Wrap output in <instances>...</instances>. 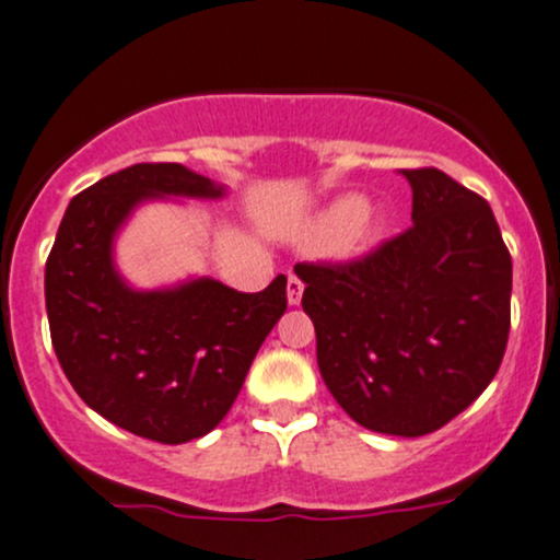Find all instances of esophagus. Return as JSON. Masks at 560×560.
<instances>
[{
	"label": "esophagus",
	"instance_id": "esophagus-1",
	"mask_svg": "<svg viewBox=\"0 0 560 560\" xmlns=\"http://www.w3.org/2000/svg\"><path fill=\"white\" fill-rule=\"evenodd\" d=\"M303 279L295 273H290V281H287V298H290V305H298L300 298H303Z\"/></svg>",
	"mask_w": 560,
	"mask_h": 560
}]
</instances>
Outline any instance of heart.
Returning <instances> with one entry per match:
<instances>
[{"label": "heart", "instance_id": "heart-1", "mask_svg": "<svg viewBox=\"0 0 560 560\" xmlns=\"http://www.w3.org/2000/svg\"><path fill=\"white\" fill-rule=\"evenodd\" d=\"M381 233H384V214L364 206L362 198L343 196L322 211L311 228V241L319 246H335V252L343 257H357L373 249Z\"/></svg>", "mask_w": 560, "mask_h": 560}]
</instances>
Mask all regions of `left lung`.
<instances>
[{
	"label": "left lung",
	"mask_w": 560,
	"mask_h": 560,
	"mask_svg": "<svg viewBox=\"0 0 560 560\" xmlns=\"http://www.w3.org/2000/svg\"><path fill=\"white\" fill-rule=\"evenodd\" d=\"M413 225L346 262H300L316 362L364 429L421 438L493 381L510 335L513 260L491 206L440 168H402Z\"/></svg>",
	"instance_id": "obj_1"
}]
</instances>
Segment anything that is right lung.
Instances as JSON below:
<instances>
[{"label":"right lung","mask_w":560,"mask_h":560,"mask_svg":"<svg viewBox=\"0 0 560 560\" xmlns=\"http://www.w3.org/2000/svg\"><path fill=\"white\" fill-rule=\"evenodd\" d=\"M155 196L217 198L179 163H137L72 198L45 265L50 340L88 408L139 438L179 445L231 410L262 340L287 311V279L235 292L214 279L133 292L112 268V238Z\"/></svg>","instance_id":"1"}]
</instances>
